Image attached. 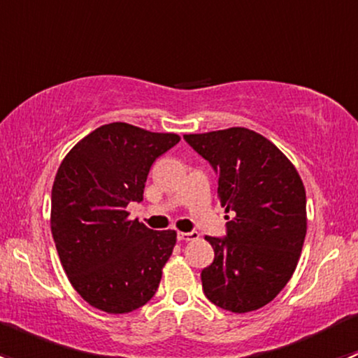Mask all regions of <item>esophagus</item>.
I'll list each match as a JSON object with an SVG mask.
<instances>
[{
    "label": "esophagus",
    "instance_id": "34e87169",
    "mask_svg": "<svg viewBox=\"0 0 358 358\" xmlns=\"http://www.w3.org/2000/svg\"><path fill=\"white\" fill-rule=\"evenodd\" d=\"M196 239H199V234L197 232H178V241H183V243Z\"/></svg>",
    "mask_w": 358,
    "mask_h": 358
}]
</instances>
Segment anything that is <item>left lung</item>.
Listing matches in <instances>:
<instances>
[{"instance_id": "obj_1", "label": "left lung", "mask_w": 358, "mask_h": 358, "mask_svg": "<svg viewBox=\"0 0 358 358\" xmlns=\"http://www.w3.org/2000/svg\"><path fill=\"white\" fill-rule=\"evenodd\" d=\"M218 173L227 237H204L215 259L201 280L209 301L246 313L289 282L306 236V192L294 164L259 133L234 128L183 135Z\"/></svg>"}]
</instances>
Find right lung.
I'll use <instances>...</instances> for the list:
<instances>
[{
    "label": "right lung",
    "mask_w": 358,
    "mask_h": 358,
    "mask_svg": "<svg viewBox=\"0 0 358 358\" xmlns=\"http://www.w3.org/2000/svg\"><path fill=\"white\" fill-rule=\"evenodd\" d=\"M178 142L176 133L110 122L79 140L60 162L52 236L69 282L102 312H133L156 294L176 232L129 220L126 206L143 199L152 162Z\"/></svg>",
    "instance_id": "obj_1"
}]
</instances>
